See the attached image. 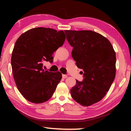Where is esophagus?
<instances>
[{
  "mask_svg": "<svg viewBox=\"0 0 131 131\" xmlns=\"http://www.w3.org/2000/svg\"><path fill=\"white\" fill-rule=\"evenodd\" d=\"M62 77L63 79H66L68 77V75L67 74H62Z\"/></svg>",
  "mask_w": 131,
  "mask_h": 131,
  "instance_id": "1",
  "label": "esophagus"
}]
</instances>
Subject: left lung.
Segmentation results:
<instances>
[{"instance_id":"obj_1","label":"left lung","mask_w":131,"mask_h":131,"mask_svg":"<svg viewBox=\"0 0 131 131\" xmlns=\"http://www.w3.org/2000/svg\"><path fill=\"white\" fill-rule=\"evenodd\" d=\"M73 48L72 55L83 74L70 90L71 96L83 106L101 101L109 90L116 76V52L110 42L92 30H65Z\"/></svg>"}]
</instances>
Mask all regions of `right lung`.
<instances>
[{
	"mask_svg": "<svg viewBox=\"0 0 131 131\" xmlns=\"http://www.w3.org/2000/svg\"><path fill=\"white\" fill-rule=\"evenodd\" d=\"M65 37L62 30L39 27L17 39L11 60L13 74L19 91L28 101L41 103L52 96L62 74L44 70L43 63L52 61V54L63 45Z\"/></svg>",
	"mask_w": 131,
	"mask_h": 131,
	"instance_id": "1",
	"label": "right lung"
}]
</instances>
